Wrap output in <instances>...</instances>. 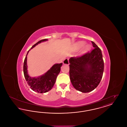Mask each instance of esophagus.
<instances>
[{"instance_id":"obj_1","label":"esophagus","mask_w":127,"mask_h":127,"mask_svg":"<svg viewBox=\"0 0 127 127\" xmlns=\"http://www.w3.org/2000/svg\"><path fill=\"white\" fill-rule=\"evenodd\" d=\"M63 63L64 64H66V65H68L69 64V60L68 59H65L64 61H63Z\"/></svg>"}]
</instances>
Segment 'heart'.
I'll return each instance as SVG.
<instances>
[{"instance_id":"obj_1","label":"heart","mask_w":127,"mask_h":127,"mask_svg":"<svg viewBox=\"0 0 127 127\" xmlns=\"http://www.w3.org/2000/svg\"><path fill=\"white\" fill-rule=\"evenodd\" d=\"M85 44V43L83 41H79V42L76 43V44L75 45V48H76V49L79 50L84 46ZM90 48H91V46L90 45H86L83 49V52H87L90 49Z\"/></svg>"}]
</instances>
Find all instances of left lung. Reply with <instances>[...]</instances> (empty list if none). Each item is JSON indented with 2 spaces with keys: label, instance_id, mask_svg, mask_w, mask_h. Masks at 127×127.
<instances>
[{
  "label": "left lung",
  "instance_id": "obj_1",
  "mask_svg": "<svg viewBox=\"0 0 127 127\" xmlns=\"http://www.w3.org/2000/svg\"><path fill=\"white\" fill-rule=\"evenodd\" d=\"M94 47L91 52L69 60V77L74 88L80 92L93 91L100 83L104 71L101 50L91 41Z\"/></svg>",
  "mask_w": 127,
  "mask_h": 127
}]
</instances>
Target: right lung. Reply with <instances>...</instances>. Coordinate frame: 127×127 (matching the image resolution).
Segmentation results:
<instances>
[{"label": "right lung", "mask_w": 127, "mask_h": 127, "mask_svg": "<svg viewBox=\"0 0 127 127\" xmlns=\"http://www.w3.org/2000/svg\"><path fill=\"white\" fill-rule=\"evenodd\" d=\"M47 40V39H44L38 41L31 47V49L35 47L38 44ZM30 50L28 51L27 56ZM27 56L24 62L23 72L25 78L28 83V84L29 85L31 89L38 93H46L48 91H50L54 86L57 76L60 72L61 67L62 65V63L60 64H55L47 72L41 76L37 78H32L29 75L28 73Z\"/></svg>", "instance_id": "add662e5"}]
</instances>
